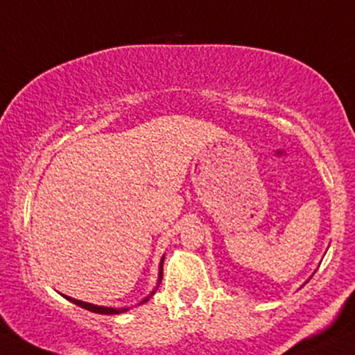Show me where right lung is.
<instances>
[{
    "label": "right lung",
    "mask_w": 355,
    "mask_h": 355,
    "mask_svg": "<svg viewBox=\"0 0 355 355\" xmlns=\"http://www.w3.org/2000/svg\"><path fill=\"white\" fill-rule=\"evenodd\" d=\"M164 259H165V257H162L160 267H158L157 287H155L153 291L150 292V295L145 297V299L141 300V302L138 304V305L145 304L146 300H150V297H152V295L155 294V291H157L158 285H160L162 277H164ZM61 295H63V294H61ZM63 297H64V299H67V300H70V302H73L75 305H78V307H81V309H87V311L95 312V313H101V315H116V313H123V312H126V311H130V307H118V309H115V307H103V305H95V304H89V302H83V300H76V299H73V297H68V295H63Z\"/></svg>",
    "instance_id": "right-lung-1"
}]
</instances>
